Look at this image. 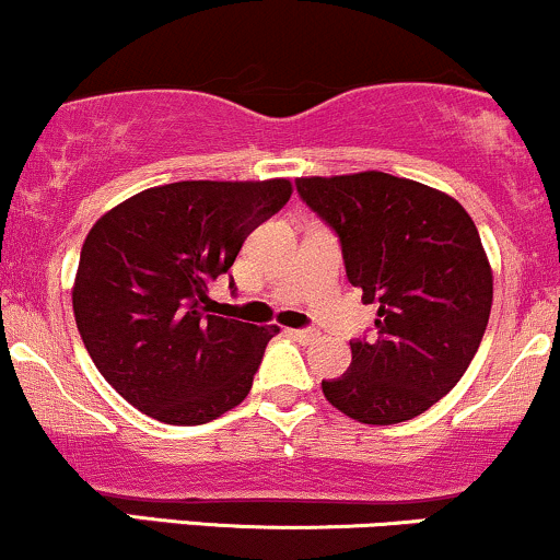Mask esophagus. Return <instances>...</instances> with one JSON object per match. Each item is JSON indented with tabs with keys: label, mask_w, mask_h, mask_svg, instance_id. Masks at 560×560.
<instances>
[{
	"label": "esophagus",
	"mask_w": 560,
	"mask_h": 560,
	"mask_svg": "<svg viewBox=\"0 0 560 560\" xmlns=\"http://www.w3.org/2000/svg\"><path fill=\"white\" fill-rule=\"evenodd\" d=\"M292 337H298L300 342H313L318 337L316 329H292Z\"/></svg>",
	"instance_id": "1"
}]
</instances>
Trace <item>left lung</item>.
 <instances>
[{
  "mask_svg": "<svg viewBox=\"0 0 560 560\" xmlns=\"http://www.w3.org/2000/svg\"><path fill=\"white\" fill-rule=\"evenodd\" d=\"M300 199L335 231L348 281L377 305L350 340V370L322 388L366 425H396L459 383L487 331L491 268L459 201L385 172L300 177Z\"/></svg>",
  "mask_w": 560,
  "mask_h": 560,
  "instance_id": "1",
  "label": "left lung"
}]
</instances>
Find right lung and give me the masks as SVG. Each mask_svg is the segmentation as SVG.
<instances>
[{"label": "right lung", "instance_id": "1", "mask_svg": "<svg viewBox=\"0 0 560 560\" xmlns=\"http://www.w3.org/2000/svg\"><path fill=\"white\" fill-rule=\"evenodd\" d=\"M290 196V180H183L135 194L92 225L73 316L97 372L135 409L205 425L247 398L279 327L223 316L207 290Z\"/></svg>", "mask_w": 560, "mask_h": 560}]
</instances>
